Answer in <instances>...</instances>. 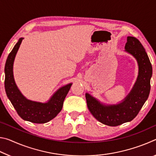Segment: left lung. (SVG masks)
Masks as SVG:
<instances>
[{
	"label": "left lung",
	"mask_w": 156,
	"mask_h": 156,
	"mask_svg": "<svg viewBox=\"0 0 156 156\" xmlns=\"http://www.w3.org/2000/svg\"><path fill=\"white\" fill-rule=\"evenodd\" d=\"M125 51L136 58L139 66V74L135 85L123 102L106 106L85 94L88 109L94 117L104 125L115 126L130 122L138 114L149 97L152 76V66L147 52L140 42L135 37L128 36Z\"/></svg>",
	"instance_id": "8db88e82"
}]
</instances>
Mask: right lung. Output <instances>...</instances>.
<instances>
[{"instance_id":"right-lung-1","label":"right lung","mask_w":156,"mask_h":156,"mask_svg":"<svg viewBox=\"0 0 156 156\" xmlns=\"http://www.w3.org/2000/svg\"><path fill=\"white\" fill-rule=\"evenodd\" d=\"M23 40V38L18 40L7 58L5 67V91L17 113L22 119L37 124L45 123L54 118L61 111L63 102L69 91L72 83L59 89L47 103L31 101L25 98L18 90L13 76V64Z\"/></svg>"}]
</instances>
